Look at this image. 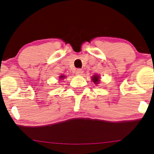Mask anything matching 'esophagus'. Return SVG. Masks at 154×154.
<instances>
[{"instance_id":"esophagus-1","label":"esophagus","mask_w":154,"mask_h":154,"mask_svg":"<svg viewBox=\"0 0 154 154\" xmlns=\"http://www.w3.org/2000/svg\"><path fill=\"white\" fill-rule=\"evenodd\" d=\"M75 74H76V75H82L83 71H82V69H78L76 70Z\"/></svg>"}]
</instances>
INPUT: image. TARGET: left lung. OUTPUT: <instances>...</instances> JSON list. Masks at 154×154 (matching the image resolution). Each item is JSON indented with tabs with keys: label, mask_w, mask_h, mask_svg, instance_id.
<instances>
[{
	"label": "left lung",
	"mask_w": 154,
	"mask_h": 154,
	"mask_svg": "<svg viewBox=\"0 0 154 154\" xmlns=\"http://www.w3.org/2000/svg\"><path fill=\"white\" fill-rule=\"evenodd\" d=\"M92 80H93V82L95 83V84H98L100 82V77L99 75H95L93 76V77H92Z\"/></svg>",
	"instance_id": "obj_1"
}]
</instances>
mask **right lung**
<instances>
[{
    "label": "right lung",
    "mask_w": 154,
    "mask_h": 154,
    "mask_svg": "<svg viewBox=\"0 0 154 154\" xmlns=\"http://www.w3.org/2000/svg\"><path fill=\"white\" fill-rule=\"evenodd\" d=\"M63 78H65V76L64 75H61L59 77V79H63Z\"/></svg>",
    "instance_id": "obj_1"
}]
</instances>
